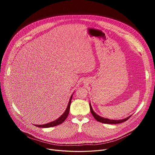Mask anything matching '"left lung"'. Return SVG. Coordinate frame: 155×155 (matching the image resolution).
I'll use <instances>...</instances> for the list:
<instances>
[{"mask_svg": "<svg viewBox=\"0 0 155 155\" xmlns=\"http://www.w3.org/2000/svg\"><path fill=\"white\" fill-rule=\"evenodd\" d=\"M89 105H90L91 112V113H92V116H94V117L97 121L100 122V123H104V124H119V123H123V122L126 121L127 119H129L130 117L131 116H130L127 117L126 118V119H122V120H111V119H106V118H104V117H102L99 116V115H97L95 112H94V111L93 110V109H92V108L91 103L89 104Z\"/></svg>", "mask_w": 155, "mask_h": 155, "instance_id": "1", "label": "left lung"}]
</instances>
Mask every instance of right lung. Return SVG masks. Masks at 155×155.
<instances>
[{
  "label": "right lung",
  "mask_w": 155,
  "mask_h": 155,
  "mask_svg": "<svg viewBox=\"0 0 155 155\" xmlns=\"http://www.w3.org/2000/svg\"><path fill=\"white\" fill-rule=\"evenodd\" d=\"M72 96L73 95H71L70 99L69 101L68 104L67 108L65 110V112L61 116V117H60L58 119H56L53 122H51L50 123H48L46 124H43V125H35L36 127H53V126H58L59 124H61V123H63V122L65 120V119H67L68 114H69V111H70V104H71V99H72Z\"/></svg>",
  "instance_id": "1"
}]
</instances>
